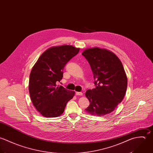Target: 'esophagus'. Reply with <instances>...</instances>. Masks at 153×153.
Returning a JSON list of instances; mask_svg holds the SVG:
<instances>
[{"mask_svg":"<svg viewBox=\"0 0 153 153\" xmlns=\"http://www.w3.org/2000/svg\"><path fill=\"white\" fill-rule=\"evenodd\" d=\"M76 94L77 96H82L83 94V93L82 92H76Z\"/></svg>","mask_w":153,"mask_h":153,"instance_id":"1","label":"esophagus"}]
</instances>
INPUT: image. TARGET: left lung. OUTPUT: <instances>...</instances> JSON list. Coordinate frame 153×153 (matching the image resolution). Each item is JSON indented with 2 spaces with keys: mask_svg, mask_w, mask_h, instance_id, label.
<instances>
[{
  "mask_svg": "<svg viewBox=\"0 0 153 153\" xmlns=\"http://www.w3.org/2000/svg\"><path fill=\"white\" fill-rule=\"evenodd\" d=\"M82 54L91 65L96 86L86 92L90 105L85 110L97 116L109 114L122 102L126 91L127 77L122 62L105 49L89 48Z\"/></svg>",
  "mask_w": 153,
  "mask_h": 153,
  "instance_id": "left-lung-1",
  "label": "left lung"
}]
</instances>
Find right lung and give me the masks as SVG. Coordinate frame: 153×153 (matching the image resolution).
Returning a JSON list of instances; mask_svg holds the SVG:
<instances>
[{
  "mask_svg": "<svg viewBox=\"0 0 153 153\" xmlns=\"http://www.w3.org/2000/svg\"><path fill=\"white\" fill-rule=\"evenodd\" d=\"M71 45L53 47L44 52L31 70L29 92L36 109L45 117H57L64 112L74 92L57 86L63 77V70L79 52Z\"/></svg>",
  "mask_w": 153,
  "mask_h": 153,
  "instance_id": "obj_1",
  "label": "right lung"
}]
</instances>
